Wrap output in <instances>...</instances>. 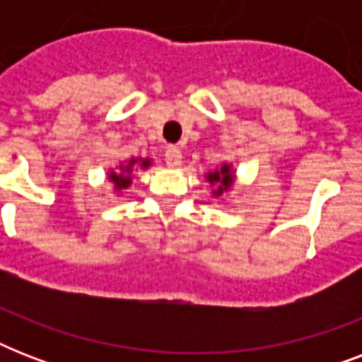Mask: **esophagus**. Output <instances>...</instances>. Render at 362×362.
Here are the masks:
<instances>
[{
	"mask_svg": "<svg viewBox=\"0 0 362 362\" xmlns=\"http://www.w3.org/2000/svg\"><path fill=\"white\" fill-rule=\"evenodd\" d=\"M165 163L169 165L170 169H178L182 165V152L178 146H169L165 152Z\"/></svg>",
	"mask_w": 362,
	"mask_h": 362,
	"instance_id": "34e87169",
	"label": "esophagus"
}]
</instances>
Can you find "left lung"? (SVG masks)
Instances as JSON below:
<instances>
[{"mask_svg": "<svg viewBox=\"0 0 362 362\" xmlns=\"http://www.w3.org/2000/svg\"><path fill=\"white\" fill-rule=\"evenodd\" d=\"M204 176H206V182H210V186H216L212 189L214 197H221L235 184V170H233V165L229 163H221L218 169L210 170Z\"/></svg>", "mask_w": 362, "mask_h": 362, "instance_id": "left-lung-1", "label": "left lung"}]
</instances>
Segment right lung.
<instances>
[{"instance_id": "add662e5", "label": "right lung", "mask_w": 362, "mask_h": 362, "mask_svg": "<svg viewBox=\"0 0 362 362\" xmlns=\"http://www.w3.org/2000/svg\"><path fill=\"white\" fill-rule=\"evenodd\" d=\"M152 165V159L150 158H131L129 161H124L116 169L109 170V180L112 182L116 193H122V189H127L131 186V175L135 173L136 169H148Z\"/></svg>"}]
</instances>
